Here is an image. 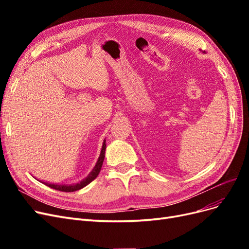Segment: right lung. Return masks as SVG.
<instances>
[{
    "instance_id": "add662e5",
    "label": "right lung",
    "mask_w": 249,
    "mask_h": 249,
    "mask_svg": "<svg viewBox=\"0 0 249 249\" xmlns=\"http://www.w3.org/2000/svg\"><path fill=\"white\" fill-rule=\"evenodd\" d=\"M105 150H106V141H104L103 143V147L101 150V155L99 160L96 162V165L94 166L93 170L89 173V176L82 180V182L78 183V184H74V185H55V184H48V183H44L47 186H49L52 189H55V190H59V191H62V192H73V191H77L82 189V188H84L85 186H87L89 183H91L94 178H96V177L99 176V173L101 171V168L103 166V162L105 159Z\"/></svg>"
}]
</instances>
